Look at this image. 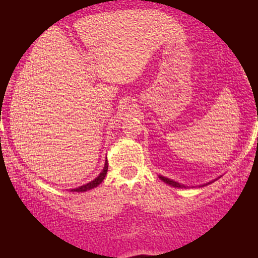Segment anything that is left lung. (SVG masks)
I'll use <instances>...</instances> for the list:
<instances>
[{"label": "left lung", "instance_id": "8db88e82", "mask_svg": "<svg viewBox=\"0 0 258 258\" xmlns=\"http://www.w3.org/2000/svg\"><path fill=\"white\" fill-rule=\"evenodd\" d=\"M159 177H160V179L164 180L166 184H170L171 186H174V188H185V185L179 184V183L174 182V180H172V179H168V178H166V177H162V176H159ZM210 183H212V182H210ZM210 183H209V184H210Z\"/></svg>", "mask_w": 258, "mask_h": 258}]
</instances>
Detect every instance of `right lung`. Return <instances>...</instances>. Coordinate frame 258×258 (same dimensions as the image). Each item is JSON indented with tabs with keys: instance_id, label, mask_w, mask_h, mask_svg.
Here are the masks:
<instances>
[{
	"instance_id": "1",
	"label": "right lung",
	"mask_w": 258,
	"mask_h": 258,
	"mask_svg": "<svg viewBox=\"0 0 258 258\" xmlns=\"http://www.w3.org/2000/svg\"><path fill=\"white\" fill-rule=\"evenodd\" d=\"M106 171H108V161H105L104 168H103V171H102V172L99 173V176L97 177L96 179H93V180H92V182L87 183V184L79 186V188L72 189V191H86V190H90V189L96 188V186H97V185H99L100 183L103 182V179L105 178V176H106Z\"/></svg>"
}]
</instances>
